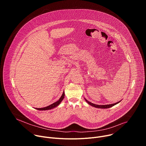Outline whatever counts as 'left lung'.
I'll use <instances>...</instances> for the list:
<instances>
[{
  "mask_svg": "<svg viewBox=\"0 0 146 146\" xmlns=\"http://www.w3.org/2000/svg\"><path fill=\"white\" fill-rule=\"evenodd\" d=\"M86 99V102L89 104V105H90L91 106H93V107H95V108H100V109H107V108H111V107H112V106H113L117 105V103H118L120 102V101H121V100H120L119 102H118L115 103H113V104H110V105H95V104H94V103H91V102L88 101L86 99Z\"/></svg>",
  "mask_w": 146,
  "mask_h": 146,
  "instance_id": "1",
  "label": "left lung"
}]
</instances>
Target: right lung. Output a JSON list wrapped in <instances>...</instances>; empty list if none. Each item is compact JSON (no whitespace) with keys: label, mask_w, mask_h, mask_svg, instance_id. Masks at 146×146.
I'll use <instances>...</instances> for the list:
<instances>
[{"label":"right lung","mask_w":146,"mask_h":146,"mask_svg":"<svg viewBox=\"0 0 146 146\" xmlns=\"http://www.w3.org/2000/svg\"><path fill=\"white\" fill-rule=\"evenodd\" d=\"M64 97H65V92H64L63 94H62L61 97L60 98V99H59L57 102H55V103L51 104V105L48 106H47V107H46V108H36V109H37V110H47L52 109H53V108L56 107L57 106H58V105H59V103L62 102V100L64 99Z\"/></svg>","instance_id":"1"}]
</instances>
